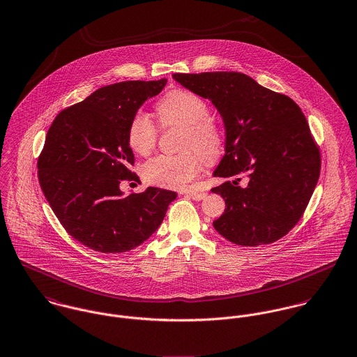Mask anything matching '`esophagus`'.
I'll return each mask as SVG.
<instances>
[{
	"mask_svg": "<svg viewBox=\"0 0 357 357\" xmlns=\"http://www.w3.org/2000/svg\"><path fill=\"white\" fill-rule=\"evenodd\" d=\"M186 195H188L189 197L196 199V201H199V199L206 197V193H204V192H188Z\"/></svg>",
	"mask_w": 357,
	"mask_h": 357,
	"instance_id": "esophagus-1",
	"label": "esophagus"
}]
</instances>
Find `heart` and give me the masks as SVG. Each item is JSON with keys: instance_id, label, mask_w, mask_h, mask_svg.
I'll return each mask as SVG.
<instances>
[{"instance_id": "obj_1", "label": "heart", "mask_w": 357, "mask_h": 357, "mask_svg": "<svg viewBox=\"0 0 357 357\" xmlns=\"http://www.w3.org/2000/svg\"><path fill=\"white\" fill-rule=\"evenodd\" d=\"M162 126L183 128L179 155H160L149 160L142 169L145 181L168 189H182L199 175L204 162L212 165L222 158L225 138L211 119L208 102L190 90L176 89L167 93L158 104ZM159 131L151 116L137 112L128 124L130 148L148 156L158 145Z\"/></svg>"}]
</instances>
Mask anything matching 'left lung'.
I'll return each instance as SVG.
<instances>
[{
    "mask_svg": "<svg viewBox=\"0 0 357 357\" xmlns=\"http://www.w3.org/2000/svg\"><path fill=\"white\" fill-rule=\"evenodd\" d=\"M220 112L226 155L212 192L226 201L215 230L241 246L268 245L301 219L320 175V149L300 107L241 73L174 74ZM245 180V187L238 182Z\"/></svg>",
    "mask_w": 357,
    "mask_h": 357,
    "instance_id": "obj_1",
    "label": "left lung"
}]
</instances>
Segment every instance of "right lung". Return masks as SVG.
<instances>
[{
  "mask_svg": "<svg viewBox=\"0 0 357 357\" xmlns=\"http://www.w3.org/2000/svg\"><path fill=\"white\" fill-rule=\"evenodd\" d=\"M165 83L104 86L63 109L47 130L37 162L40 189L66 231L93 250L137 248L158 230L176 198L159 188L127 196L119 189L123 181H139L130 169L135 160L127 141L130 120Z\"/></svg>",
  "mask_w": 357,
  "mask_h": 357,
  "instance_id": "right-lung-1",
  "label": "right lung"
}]
</instances>
